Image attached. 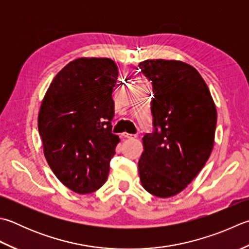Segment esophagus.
Wrapping results in <instances>:
<instances>
[{
    "mask_svg": "<svg viewBox=\"0 0 249 249\" xmlns=\"http://www.w3.org/2000/svg\"><path fill=\"white\" fill-rule=\"evenodd\" d=\"M122 136L125 138H128V139H131V138H136V135H131V134H128V133H123L122 134Z\"/></svg>",
    "mask_w": 249,
    "mask_h": 249,
    "instance_id": "obj_1",
    "label": "esophagus"
}]
</instances>
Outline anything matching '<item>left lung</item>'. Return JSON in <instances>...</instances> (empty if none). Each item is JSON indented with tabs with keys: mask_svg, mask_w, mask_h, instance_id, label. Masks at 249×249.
Masks as SVG:
<instances>
[{
	"mask_svg": "<svg viewBox=\"0 0 249 249\" xmlns=\"http://www.w3.org/2000/svg\"><path fill=\"white\" fill-rule=\"evenodd\" d=\"M139 68L152 82L155 128L142 138L140 181L153 196L170 197L188 187L212 153L216 106L202 75L187 62L148 59Z\"/></svg>",
	"mask_w": 249,
	"mask_h": 249,
	"instance_id": "left-lung-1",
	"label": "left lung"
}]
</instances>
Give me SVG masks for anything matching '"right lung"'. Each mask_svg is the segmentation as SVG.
<instances>
[{
  "label": "right lung",
  "mask_w": 249,
  "mask_h": 249,
  "mask_svg": "<svg viewBox=\"0 0 249 249\" xmlns=\"http://www.w3.org/2000/svg\"><path fill=\"white\" fill-rule=\"evenodd\" d=\"M109 58L81 57L53 77L37 116L43 152L59 181L79 194L104 186L120 142L112 134V91L118 80Z\"/></svg>",
  "instance_id": "1"
}]
</instances>
